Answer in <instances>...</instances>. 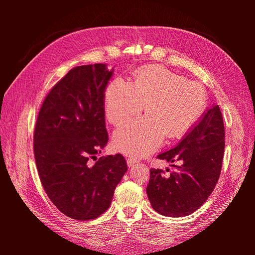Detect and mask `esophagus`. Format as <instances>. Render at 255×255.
<instances>
[{
    "label": "esophagus",
    "mask_w": 255,
    "mask_h": 255,
    "mask_svg": "<svg viewBox=\"0 0 255 255\" xmlns=\"http://www.w3.org/2000/svg\"><path fill=\"white\" fill-rule=\"evenodd\" d=\"M127 163H128V167H132V166H134V165L139 163V160H137L136 158H133V157H128V158L127 159Z\"/></svg>",
    "instance_id": "obj_1"
}]
</instances>
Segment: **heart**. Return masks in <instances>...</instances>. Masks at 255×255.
<instances>
[{"label":"heart","instance_id":"heart-1","mask_svg":"<svg viewBox=\"0 0 255 255\" xmlns=\"http://www.w3.org/2000/svg\"><path fill=\"white\" fill-rule=\"evenodd\" d=\"M105 115L120 126L138 115L144 105L146 116L129 121L114 133L115 149L132 156H144L161 145L165 136L184 135L203 115L207 92L201 84L187 81L160 66L145 67L132 84L115 79L105 92Z\"/></svg>","mask_w":255,"mask_h":255}]
</instances>
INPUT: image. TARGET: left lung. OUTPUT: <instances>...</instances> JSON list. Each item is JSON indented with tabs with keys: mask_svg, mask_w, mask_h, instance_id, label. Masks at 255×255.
Listing matches in <instances>:
<instances>
[{
	"mask_svg": "<svg viewBox=\"0 0 255 255\" xmlns=\"http://www.w3.org/2000/svg\"><path fill=\"white\" fill-rule=\"evenodd\" d=\"M223 152L225 127L219 106L215 104L173 149L157 155L180 164L171 165L176 170L169 175L161 169H150L146 195L153 210L167 217H184L196 212L218 182Z\"/></svg>",
	"mask_w": 255,
	"mask_h": 255,
	"instance_id": "1",
	"label": "left lung"
}]
</instances>
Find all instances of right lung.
<instances>
[{"label":"right lung","mask_w":255,"mask_h":255,"mask_svg":"<svg viewBox=\"0 0 255 255\" xmlns=\"http://www.w3.org/2000/svg\"><path fill=\"white\" fill-rule=\"evenodd\" d=\"M114 69L105 64L71 69L44 99L34 132V154L42 186L68 217L98 218L112 203L128 170L121 154L90 159L109 141L105 89Z\"/></svg>","instance_id":"1"}]
</instances>
